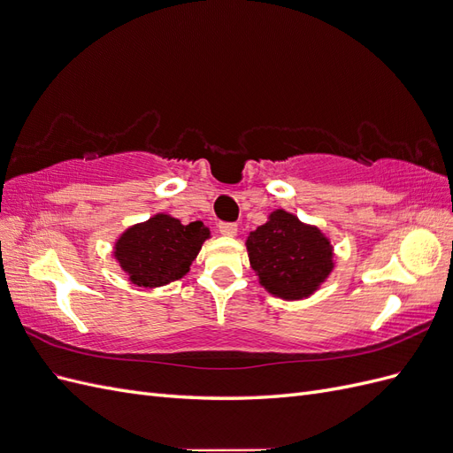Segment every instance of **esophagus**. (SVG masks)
Here are the masks:
<instances>
[{
	"label": "esophagus",
	"mask_w": 453,
	"mask_h": 453,
	"mask_svg": "<svg viewBox=\"0 0 453 453\" xmlns=\"http://www.w3.org/2000/svg\"><path fill=\"white\" fill-rule=\"evenodd\" d=\"M219 232L226 238H234L238 234V225L236 223H221L219 225Z\"/></svg>",
	"instance_id": "1"
}]
</instances>
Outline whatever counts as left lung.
Segmentation results:
<instances>
[{
  "instance_id": "1",
  "label": "left lung",
  "mask_w": 453,
  "mask_h": 453,
  "mask_svg": "<svg viewBox=\"0 0 453 453\" xmlns=\"http://www.w3.org/2000/svg\"><path fill=\"white\" fill-rule=\"evenodd\" d=\"M245 248L260 287L289 303L318 293L336 266L331 238L283 208L250 232Z\"/></svg>"
}]
</instances>
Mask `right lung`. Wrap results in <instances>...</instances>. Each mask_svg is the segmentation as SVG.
Segmentation results:
<instances>
[{
	"label": "right lung",
	"mask_w": 453,
	"mask_h": 453,
	"mask_svg": "<svg viewBox=\"0 0 453 453\" xmlns=\"http://www.w3.org/2000/svg\"><path fill=\"white\" fill-rule=\"evenodd\" d=\"M208 238L211 232L202 221L183 225L160 211L122 232L113 243V258L128 281L157 289L185 278Z\"/></svg>",
	"instance_id": "obj_1"
}]
</instances>
